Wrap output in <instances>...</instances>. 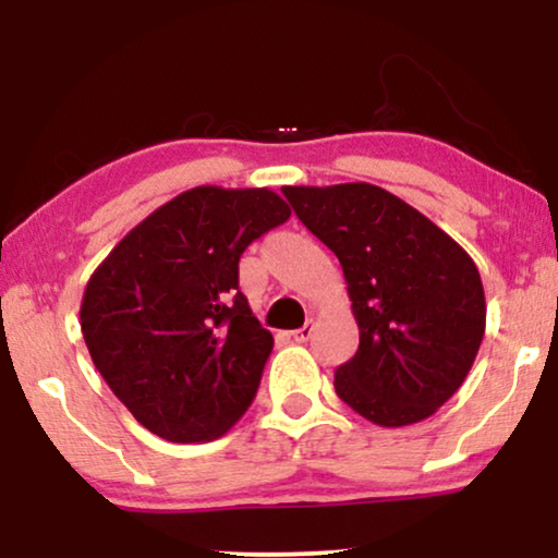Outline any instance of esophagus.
<instances>
[{
  "instance_id": "1",
  "label": "esophagus",
  "mask_w": 558,
  "mask_h": 558,
  "mask_svg": "<svg viewBox=\"0 0 558 558\" xmlns=\"http://www.w3.org/2000/svg\"><path fill=\"white\" fill-rule=\"evenodd\" d=\"M312 332H315V325L307 323L304 327H300V330H294L292 338H294L296 342H307V340L312 338Z\"/></svg>"
}]
</instances>
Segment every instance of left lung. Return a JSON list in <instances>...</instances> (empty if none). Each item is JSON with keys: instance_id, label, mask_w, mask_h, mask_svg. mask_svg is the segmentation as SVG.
I'll return each instance as SVG.
<instances>
[{"instance_id": "1", "label": "left lung", "mask_w": 558, "mask_h": 558, "mask_svg": "<svg viewBox=\"0 0 558 558\" xmlns=\"http://www.w3.org/2000/svg\"><path fill=\"white\" fill-rule=\"evenodd\" d=\"M296 218L338 256L361 345L335 391L380 426H407L452 399L485 335L480 271L460 243L368 182L281 187Z\"/></svg>"}]
</instances>
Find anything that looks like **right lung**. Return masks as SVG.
<instances>
[{"instance_id": "add662e5", "label": "right lung", "mask_w": 558, "mask_h": 558, "mask_svg": "<svg viewBox=\"0 0 558 558\" xmlns=\"http://www.w3.org/2000/svg\"><path fill=\"white\" fill-rule=\"evenodd\" d=\"M289 216L266 187H193L132 228L88 279L83 340L151 434L210 441L251 407L274 338L241 294L239 262Z\"/></svg>"}]
</instances>
